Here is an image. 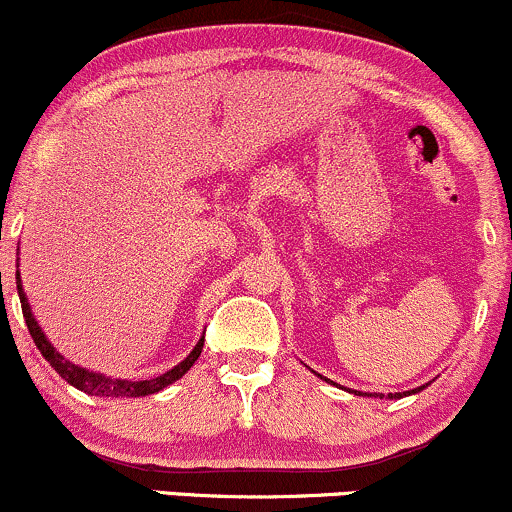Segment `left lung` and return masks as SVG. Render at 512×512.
<instances>
[{
	"label": "left lung",
	"instance_id": "8db88e82",
	"mask_svg": "<svg viewBox=\"0 0 512 512\" xmlns=\"http://www.w3.org/2000/svg\"><path fill=\"white\" fill-rule=\"evenodd\" d=\"M419 390H424V387H416V390H411V392H419ZM411 392H395V395H387V397H402V395H411ZM354 395H361V392H354ZM373 397H380V399H383L385 395H378V392H375V395Z\"/></svg>",
	"mask_w": 512,
	"mask_h": 512
}]
</instances>
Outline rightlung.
<instances>
[{
	"label": "right lung",
	"mask_w": 512,
	"mask_h": 512,
	"mask_svg": "<svg viewBox=\"0 0 512 512\" xmlns=\"http://www.w3.org/2000/svg\"><path fill=\"white\" fill-rule=\"evenodd\" d=\"M16 289H19L21 310H23V317H26L28 332H31L33 342L40 349V354L45 356V361H48L50 366L55 368L57 373H60L69 385H74L76 390H81V392H88V395H98V397H146V395H154V392L163 390V387L175 383V380H180L182 375H185L187 370L192 368V363L197 361L199 354H202L204 337L199 339L195 349L190 351V356H187L182 363H178L175 368H170L168 373L158 375V378H154V380H137V383H134V380H117V378H108V375H101V373H91V370L79 368V366H74V363H69L67 358L57 354L55 346H52L48 339H45L43 330H40L38 322H35V317L31 313V305H28V301H26V293H23L19 274H16Z\"/></svg>",
	"instance_id": "add662e5"
}]
</instances>
